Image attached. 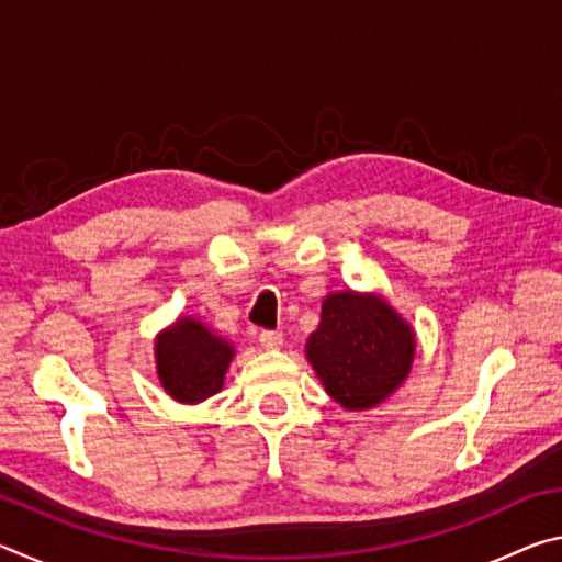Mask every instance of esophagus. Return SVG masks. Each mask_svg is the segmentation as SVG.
<instances>
[{
	"label": "esophagus",
	"mask_w": 562,
	"mask_h": 562,
	"mask_svg": "<svg viewBox=\"0 0 562 562\" xmlns=\"http://www.w3.org/2000/svg\"><path fill=\"white\" fill-rule=\"evenodd\" d=\"M282 341H284L282 331H272V329L260 331V345H262L265 349H280Z\"/></svg>",
	"instance_id": "34e87169"
}]
</instances>
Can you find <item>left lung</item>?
<instances>
[{
    "instance_id": "1",
    "label": "left lung",
    "mask_w": 562,
    "mask_h": 562,
    "mask_svg": "<svg viewBox=\"0 0 562 562\" xmlns=\"http://www.w3.org/2000/svg\"><path fill=\"white\" fill-rule=\"evenodd\" d=\"M304 355L341 408L367 412L406 382L416 357V331L384 294L329 292Z\"/></svg>"
}]
</instances>
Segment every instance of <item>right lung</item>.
<instances>
[{"mask_svg":"<svg viewBox=\"0 0 562 562\" xmlns=\"http://www.w3.org/2000/svg\"><path fill=\"white\" fill-rule=\"evenodd\" d=\"M156 374L164 392L178 404H203L225 384L235 345L203 319L180 315L154 341Z\"/></svg>","mask_w":562,"mask_h":562,"instance_id":"obj_1","label":"right lung"}]
</instances>
